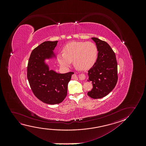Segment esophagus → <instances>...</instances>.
<instances>
[{
	"mask_svg": "<svg viewBox=\"0 0 146 146\" xmlns=\"http://www.w3.org/2000/svg\"><path fill=\"white\" fill-rule=\"evenodd\" d=\"M72 78L73 79H74V80H78V77L76 75H72Z\"/></svg>",
	"mask_w": 146,
	"mask_h": 146,
	"instance_id": "esophagus-1",
	"label": "esophagus"
}]
</instances>
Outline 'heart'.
<instances>
[{
    "mask_svg": "<svg viewBox=\"0 0 146 146\" xmlns=\"http://www.w3.org/2000/svg\"><path fill=\"white\" fill-rule=\"evenodd\" d=\"M63 53L57 54L58 63L63 68H68L73 61L74 66L80 70L85 71L92 68L95 64L98 50L93 42L72 41L65 45Z\"/></svg>",
    "mask_w": 146,
    "mask_h": 146,
    "instance_id": "obj_1",
    "label": "heart"
}]
</instances>
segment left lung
I'll use <instances>...</instances> for the list:
<instances>
[{
    "instance_id": "8db88e82",
    "label": "left lung",
    "mask_w": 146,
    "mask_h": 146,
    "mask_svg": "<svg viewBox=\"0 0 146 146\" xmlns=\"http://www.w3.org/2000/svg\"><path fill=\"white\" fill-rule=\"evenodd\" d=\"M96 43L98 57L94 66L88 71L87 81H92L93 88L88 92L93 99L103 98L111 92L118 81L116 55L107 42L95 37L91 38Z\"/></svg>"
}]
</instances>
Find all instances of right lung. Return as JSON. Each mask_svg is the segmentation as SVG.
<instances>
[{"label":"right lung","instance_id":"1","mask_svg":"<svg viewBox=\"0 0 146 146\" xmlns=\"http://www.w3.org/2000/svg\"><path fill=\"white\" fill-rule=\"evenodd\" d=\"M58 41H45L32 51L28 61L27 76L34 95L46 104H59L67 94L72 72L57 73L49 70L46 60L56 58L54 49Z\"/></svg>","mask_w":146,"mask_h":146}]
</instances>
